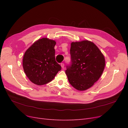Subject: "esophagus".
I'll list each match as a JSON object with an SVG mask.
<instances>
[{"label":"esophagus","mask_w":128,"mask_h":128,"mask_svg":"<svg viewBox=\"0 0 128 128\" xmlns=\"http://www.w3.org/2000/svg\"><path fill=\"white\" fill-rule=\"evenodd\" d=\"M61 66L62 68H64V63H61Z\"/></svg>","instance_id":"obj_1"}]
</instances>
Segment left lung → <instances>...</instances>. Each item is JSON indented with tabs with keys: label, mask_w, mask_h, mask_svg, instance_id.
<instances>
[{
	"label": "left lung",
	"mask_w": 128,
	"mask_h": 128,
	"mask_svg": "<svg viewBox=\"0 0 128 128\" xmlns=\"http://www.w3.org/2000/svg\"><path fill=\"white\" fill-rule=\"evenodd\" d=\"M70 53L71 62L66 70L69 82L77 90H86L102 75L104 58L97 46L88 40L72 42Z\"/></svg>",
	"instance_id": "8db88e82"
}]
</instances>
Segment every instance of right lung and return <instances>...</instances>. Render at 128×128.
Instances as JSON below:
<instances>
[{"mask_svg": "<svg viewBox=\"0 0 128 128\" xmlns=\"http://www.w3.org/2000/svg\"><path fill=\"white\" fill-rule=\"evenodd\" d=\"M54 40L43 38L38 40L26 50L23 58V67L26 76L33 83L47 84L61 70L55 59Z\"/></svg>", "mask_w": 128, "mask_h": 128, "instance_id": "right-lung-1", "label": "right lung"}]
</instances>
